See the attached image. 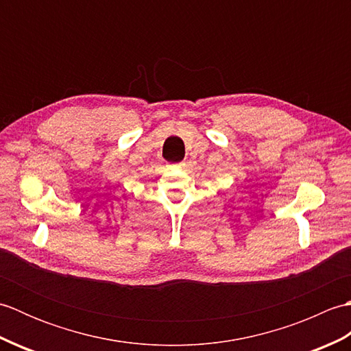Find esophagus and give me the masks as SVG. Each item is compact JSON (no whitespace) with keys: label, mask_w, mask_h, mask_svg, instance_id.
Instances as JSON below:
<instances>
[{"label":"esophagus","mask_w":351,"mask_h":351,"mask_svg":"<svg viewBox=\"0 0 351 351\" xmlns=\"http://www.w3.org/2000/svg\"><path fill=\"white\" fill-rule=\"evenodd\" d=\"M184 166H185V164H184V162H180V164H176V167H181V169H182Z\"/></svg>","instance_id":"1"}]
</instances>
